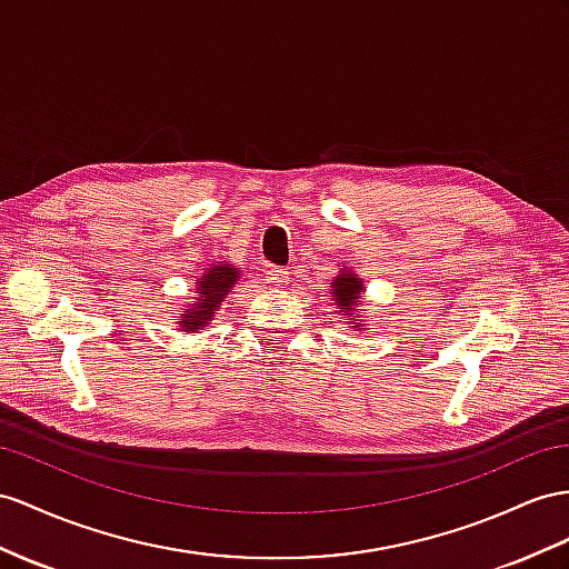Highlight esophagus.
I'll use <instances>...</instances> for the list:
<instances>
[{
	"label": "esophagus",
	"mask_w": 569,
	"mask_h": 569,
	"mask_svg": "<svg viewBox=\"0 0 569 569\" xmlns=\"http://www.w3.org/2000/svg\"><path fill=\"white\" fill-rule=\"evenodd\" d=\"M264 281H267L269 286H273V288H286V283H288V271L281 269V267H271V269L267 271V276H264Z\"/></svg>",
	"instance_id": "esophagus-1"
}]
</instances>
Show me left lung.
<instances>
[{
  "mask_svg": "<svg viewBox=\"0 0 569 569\" xmlns=\"http://www.w3.org/2000/svg\"><path fill=\"white\" fill-rule=\"evenodd\" d=\"M333 296L341 302V312H353V302H360L362 293V281H358L353 273H341L337 281H333Z\"/></svg>",
  "mask_w": 569,
  "mask_h": 569,
  "instance_id": "obj_1",
  "label": "left lung"
}]
</instances>
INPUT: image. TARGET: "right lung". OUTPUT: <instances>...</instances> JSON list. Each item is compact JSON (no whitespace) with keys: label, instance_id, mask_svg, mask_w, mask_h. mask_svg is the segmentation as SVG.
<instances>
[{"label":"right lung","instance_id":"add662e5","mask_svg":"<svg viewBox=\"0 0 569 569\" xmlns=\"http://www.w3.org/2000/svg\"><path fill=\"white\" fill-rule=\"evenodd\" d=\"M236 281H238V269H232L230 264L213 267L203 273V279L197 281L201 298L192 310H187L184 322H182L184 331H197L199 327L209 325L218 310V305L223 302V298L230 293V288Z\"/></svg>","mask_w":569,"mask_h":569}]
</instances>
